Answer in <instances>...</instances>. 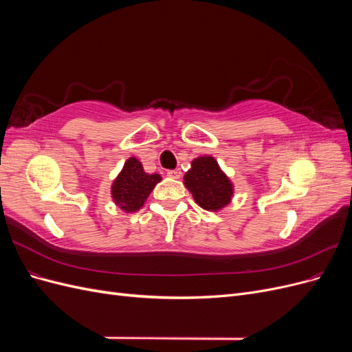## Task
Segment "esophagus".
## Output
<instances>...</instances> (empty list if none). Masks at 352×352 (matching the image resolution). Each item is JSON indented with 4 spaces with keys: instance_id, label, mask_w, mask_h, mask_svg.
<instances>
[{
    "instance_id": "34e87169",
    "label": "esophagus",
    "mask_w": 352,
    "mask_h": 352,
    "mask_svg": "<svg viewBox=\"0 0 352 352\" xmlns=\"http://www.w3.org/2000/svg\"><path fill=\"white\" fill-rule=\"evenodd\" d=\"M167 176H168V177H172V179H179L180 176H182V172H180L179 168L168 170V172H167Z\"/></svg>"
}]
</instances>
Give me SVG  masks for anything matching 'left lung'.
I'll use <instances>...</instances> for the list:
<instances>
[{
    "instance_id": "8db88e82",
    "label": "left lung",
    "mask_w": 352,
    "mask_h": 352,
    "mask_svg": "<svg viewBox=\"0 0 352 352\" xmlns=\"http://www.w3.org/2000/svg\"><path fill=\"white\" fill-rule=\"evenodd\" d=\"M184 184L197 204L207 211H220L232 202L235 188L211 155L194 158L184 176Z\"/></svg>"
}]
</instances>
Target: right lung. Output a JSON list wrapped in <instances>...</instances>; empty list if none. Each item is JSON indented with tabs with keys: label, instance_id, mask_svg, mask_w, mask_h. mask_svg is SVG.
Here are the masks:
<instances>
[{
	"label": "right lung",
	"instance_id": "right-lung-1",
	"mask_svg": "<svg viewBox=\"0 0 352 352\" xmlns=\"http://www.w3.org/2000/svg\"><path fill=\"white\" fill-rule=\"evenodd\" d=\"M160 180L158 173H146L140 160L129 157L111 184L113 202L124 212L141 210Z\"/></svg>",
	"mask_w": 352,
	"mask_h": 352
}]
</instances>
